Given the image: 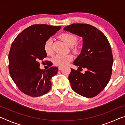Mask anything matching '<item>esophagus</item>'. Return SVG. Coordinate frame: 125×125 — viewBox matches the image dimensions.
<instances>
[{
    "label": "esophagus",
    "mask_w": 125,
    "mask_h": 125,
    "mask_svg": "<svg viewBox=\"0 0 125 125\" xmlns=\"http://www.w3.org/2000/svg\"><path fill=\"white\" fill-rule=\"evenodd\" d=\"M58 70H61V69L62 68V67H60H60H58Z\"/></svg>",
    "instance_id": "1"
}]
</instances>
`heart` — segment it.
<instances>
[{
  "instance_id": "b5f03b06",
  "label": "heart",
  "mask_w": 125,
  "mask_h": 125,
  "mask_svg": "<svg viewBox=\"0 0 125 125\" xmlns=\"http://www.w3.org/2000/svg\"><path fill=\"white\" fill-rule=\"evenodd\" d=\"M60 38L69 47H72V50L74 53H78L79 49L75 45L78 42V37L72 33H63L60 35ZM44 50L46 54L52 55L53 54L52 40L51 39H47L45 41L43 46ZM73 57L71 54L62 55L57 54L53 58V62L54 64L57 66H64L73 60Z\"/></svg>"
}]
</instances>
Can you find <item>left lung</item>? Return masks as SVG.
I'll return each mask as SVG.
<instances>
[{"label": "left lung", "instance_id": "obj_1", "mask_svg": "<svg viewBox=\"0 0 125 125\" xmlns=\"http://www.w3.org/2000/svg\"><path fill=\"white\" fill-rule=\"evenodd\" d=\"M64 30L83 37L81 53L74 62L79 67L71 68L68 79L75 92L86 98H93L108 84L113 71V56L111 46L105 35L92 25L73 24ZM86 69L85 73L80 71Z\"/></svg>", "mask_w": 125, "mask_h": 125}]
</instances>
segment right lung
<instances>
[{
    "mask_svg": "<svg viewBox=\"0 0 125 125\" xmlns=\"http://www.w3.org/2000/svg\"><path fill=\"white\" fill-rule=\"evenodd\" d=\"M46 24H35L19 33L11 44L9 53V71L19 90L27 95L37 97L51 89V78L57 74L58 68L52 67L47 71L40 68L47 56L44 50L45 41L61 29ZM47 61H45L47 63ZM52 63L49 61L48 65Z\"/></svg>",
    "mask_w": 125,
    "mask_h": 125,
    "instance_id": "1",
    "label": "right lung"
}]
</instances>
